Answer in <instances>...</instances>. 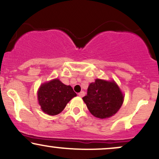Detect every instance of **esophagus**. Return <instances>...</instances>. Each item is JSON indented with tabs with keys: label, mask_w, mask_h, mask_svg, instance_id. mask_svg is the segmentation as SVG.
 Segmentation results:
<instances>
[{
	"label": "esophagus",
	"mask_w": 159,
	"mask_h": 159,
	"mask_svg": "<svg viewBox=\"0 0 159 159\" xmlns=\"http://www.w3.org/2000/svg\"><path fill=\"white\" fill-rule=\"evenodd\" d=\"M85 95V93L84 92V91H81V92H80L79 93H78V96H80V97H83V96H84Z\"/></svg>",
	"instance_id": "esophagus-1"
}]
</instances>
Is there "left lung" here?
Instances as JSON below:
<instances>
[{"instance_id":"1","label":"left lung","mask_w":159,"mask_h":159,"mask_svg":"<svg viewBox=\"0 0 159 159\" xmlns=\"http://www.w3.org/2000/svg\"><path fill=\"white\" fill-rule=\"evenodd\" d=\"M123 98V95L114 81L96 79L89 85L87 94L83 100L94 116L105 119L119 111Z\"/></svg>"}]
</instances>
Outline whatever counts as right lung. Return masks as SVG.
Listing matches in <instances>:
<instances>
[{"label": "right lung", "instance_id": "right-lung-1", "mask_svg": "<svg viewBox=\"0 0 159 159\" xmlns=\"http://www.w3.org/2000/svg\"><path fill=\"white\" fill-rule=\"evenodd\" d=\"M75 96L76 93L72 87L65 85L58 79L43 84L38 92V100L42 110L52 116L60 114Z\"/></svg>", "mask_w": 159, "mask_h": 159}]
</instances>
